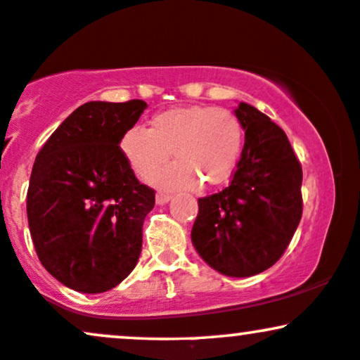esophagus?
I'll list each match as a JSON object with an SVG mask.
<instances>
[{
    "mask_svg": "<svg viewBox=\"0 0 360 360\" xmlns=\"http://www.w3.org/2000/svg\"><path fill=\"white\" fill-rule=\"evenodd\" d=\"M169 200H171V194H167V193H162V191H159V193H157V196H155V201H157V205H166Z\"/></svg>",
    "mask_w": 360,
    "mask_h": 360,
    "instance_id": "1",
    "label": "esophagus"
}]
</instances>
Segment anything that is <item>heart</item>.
<instances>
[{
    "label": "heart",
    "instance_id": "obj_1",
    "mask_svg": "<svg viewBox=\"0 0 360 360\" xmlns=\"http://www.w3.org/2000/svg\"><path fill=\"white\" fill-rule=\"evenodd\" d=\"M123 155L131 171L148 179L166 166L171 152L179 162L154 177L162 188L193 189L220 186L232 177L243 147V128L230 110L181 106L150 120V128L131 127L123 134Z\"/></svg>",
    "mask_w": 360,
    "mask_h": 360
}]
</instances>
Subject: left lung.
<instances>
[{
	"mask_svg": "<svg viewBox=\"0 0 360 360\" xmlns=\"http://www.w3.org/2000/svg\"><path fill=\"white\" fill-rule=\"evenodd\" d=\"M245 130L232 183L198 200L191 230L201 259L232 278L269 269L288 249L303 213L298 157L267 115L240 103L235 110Z\"/></svg>",
	"mask_w": 360,
	"mask_h": 360,
	"instance_id": "left-lung-1",
	"label": "left lung"
}]
</instances>
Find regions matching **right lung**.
I'll return each mask as SVG.
<instances>
[{
    "label": "right lung",
    "instance_id": "obj_1",
    "mask_svg": "<svg viewBox=\"0 0 360 360\" xmlns=\"http://www.w3.org/2000/svg\"><path fill=\"white\" fill-rule=\"evenodd\" d=\"M146 108L142 100L84 103L37 154L32 240L45 269L74 291L105 292L137 266L155 191L135 177L120 142Z\"/></svg>",
    "mask_w": 360,
    "mask_h": 360
}]
</instances>
